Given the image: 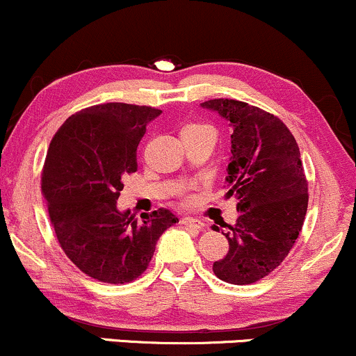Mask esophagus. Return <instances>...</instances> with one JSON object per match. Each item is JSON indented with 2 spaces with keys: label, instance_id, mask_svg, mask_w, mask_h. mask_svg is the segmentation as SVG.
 <instances>
[{
  "label": "esophagus",
  "instance_id": "esophagus-1",
  "mask_svg": "<svg viewBox=\"0 0 356 356\" xmlns=\"http://www.w3.org/2000/svg\"><path fill=\"white\" fill-rule=\"evenodd\" d=\"M181 225L190 227V229H195V230H202L203 227H205V223L197 220V218H193V217H185V218H181Z\"/></svg>",
  "mask_w": 356,
  "mask_h": 356
}]
</instances>
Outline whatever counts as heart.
I'll list each match as a JSON object with an SVG mask.
<instances>
[{
	"mask_svg": "<svg viewBox=\"0 0 356 356\" xmlns=\"http://www.w3.org/2000/svg\"><path fill=\"white\" fill-rule=\"evenodd\" d=\"M190 129H210V127L205 124H200V122H191V124H186L183 127V131H190Z\"/></svg>",
	"mask_w": 356,
	"mask_h": 356,
	"instance_id": "heart-1",
	"label": "heart"
}]
</instances>
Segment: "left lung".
I'll use <instances>...</instances> for the list:
<instances>
[{"label":"left lung","instance_id":"1","mask_svg":"<svg viewBox=\"0 0 356 356\" xmlns=\"http://www.w3.org/2000/svg\"><path fill=\"white\" fill-rule=\"evenodd\" d=\"M202 107L220 114L234 129L225 181L227 197L237 198L241 211L235 225H222L229 252L213 262V273L230 284H252L281 266L305 223L301 153L284 122L259 107L234 99H211Z\"/></svg>","mask_w":356,"mask_h":356}]
</instances>
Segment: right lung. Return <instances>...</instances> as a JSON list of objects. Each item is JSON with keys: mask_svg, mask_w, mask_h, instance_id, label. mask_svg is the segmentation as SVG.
<instances>
[{"mask_svg": "<svg viewBox=\"0 0 356 356\" xmlns=\"http://www.w3.org/2000/svg\"><path fill=\"white\" fill-rule=\"evenodd\" d=\"M159 114L124 102L87 107L60 126L47 151L42 193L57 241L83 274L101 282L139 277L158 238L178 220L166 209L138 220L115 207L122 177L138 170L136 149L147 122Z\"/></svg>", "mask_w": 356, "mask_h": 356, "instance_id": "1", "label": "right lung"}]
</instances>
